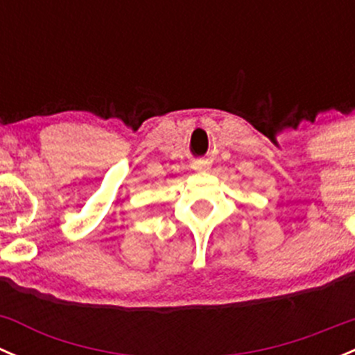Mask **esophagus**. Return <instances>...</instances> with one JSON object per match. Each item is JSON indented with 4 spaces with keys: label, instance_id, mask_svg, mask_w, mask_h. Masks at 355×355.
Wrapping results in <instances>:
<instances>
[{
    "label": "esophagus",
    "instance_id": "1",
    "mask_svg": "<svg viewBox=\"0 0 355 355\" xmlns=\"http://www.w3.org/2000/svg\"><path fill=\"white\" fill-rule=\"evenodd\" d=\"M193 169L195 171H209L210 169V160L209 159H198L193 162Z\"/></svg>",
    "mask_w": 355,
    "mask_h": 355
}]
</instances>
